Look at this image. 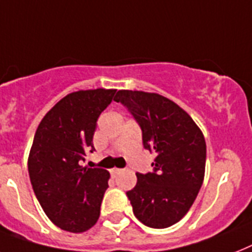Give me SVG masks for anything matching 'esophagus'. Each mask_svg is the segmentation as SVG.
Instances as JSON below:
<instances>
[{
  "label": "esophagus",
  "mask_w": 252,
  "mask_h": 252,
  "mask_svg": "<svg viewBox=\"0 0 252 252\" xmlns=\"http://www.w3.org/2000/svg\"><path fill=\"white\" fill-rule=\"evenodd\" d=\"M120 172H122V169L120 168H112L111 169L112 175H118V173H120Z\"/></svg>",
  "instance_id": "1"
}]
</instances>
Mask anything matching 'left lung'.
<instances>
[{
    "label": "left lung",
    "instance_id": "obj_1",
    "mask_svg": "<svg viewBox=\"0 0 252 252\" xmlns=\"http://www.w3.org/2000/svg\"><path fill=\"white\" fill-rule=\"evenodd\" d=\"M122 102L142 129L145 149L154 153V172L136 173L126 195L142 224L163 229L188 214L204 179L206 141L191 116L169 98L142 91H119Z\"/></svg>",
    "mask_w": 252,
    "mask_h": 252
}]
</instances>
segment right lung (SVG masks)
Here are the masks:
<instances>
[{"instance_id": "add662e5", "label": "right lung", "mask_w": 252, "mask_h": 252, "mask_svg": "<svg viewBox=\"0 0 252 252\" xmlns=\"http://www.w3.org/2000/svg\"><path fill=\"white\" fill-rule=\"evenodd\" d=\"M116 89L67 94L42 118L28 155L33 191L50 221L71 233L87 232L99 219L110 172L80 165L93 153L98 116Z\"/></svg>"}]
</instances>
